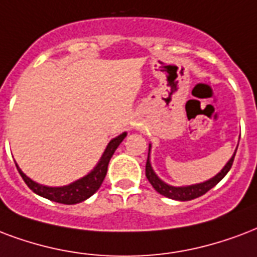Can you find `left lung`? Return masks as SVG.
I'll return each instance as SVG.
<instances>
[{"label": "left lung", "mask_w": 257, "mask_h": 257, "mask_svg": "<svg viewBox=\"0 0 257 257\" xmlns=\"http://www.w3.org/2000/svg\"><path fill=\"white\" fill-rule=\"evenodd\" d=\"M151 148L152 146L150 144V150H148V159H147L146 164V176L147 179L150 181V183L152 185L156 191L164 197L171 199H176V201H191V199H195L203 195L205 193H207L209 190L213 189L218 182L224 178L226 174L229 172L230 167L233 164V159H234V155H236V151L237 148L234 150L233 152L232 158L228 160V163L225 164L224 168L221 170L217 175H214L210 179H207L205 182H201V183H195V185H189V186H171L166 183L164 181H162L159 176L156 175V172L154 171L152 168V164H151Z\"/></svg>", "instance_id": "8db88e82"}]
</instances>
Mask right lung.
<instances>
[{
  "mask_svg": "<svg viewBox=\"0 0 257 257\" xmlns=\"http://www.w3.org/2000/svg\"><path fill=\"white\" fill-rule=\"evenodd\" d=\"M126 135L128 133L122 132L121 135L114 137V139H111L109 144L106 146V148H105V151H103L102 156H101V159L97 163V166L89 174H86L85 176H82L79 179L71 182L70 185L59 186V187L40 185V183L32 181L29 176L25 175L17 163H16V167L19 170L21 178L24 179L27 186L32 190L33 193H36L37 195H40L43 198L54 201V202L64 203V205H75V203L83 202L87 198H90L101 187L103 179L106 176L107 164L110 162L111 156L114 154V151L117 150V147L120 146L121 142L126 137Z\"/></svg>",
  "mask_w": 257,
  "mask_h": 257,
  "instance_id": "1",
  "label": "right lung"
}]
</instances>
